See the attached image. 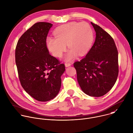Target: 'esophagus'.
Listing matches in <instances>:
<instances>
[{"label":"esophagus","instance_id":"1","mask_svg":"<svg viewBox=\"0 0 133 133\" xmlns=\"http://www.w3.org/2000/svg\"><path fill=\"white\" fill-rule=\"evenodd\" d=\"M71 65V64L70 63H66L65 64V66L66 67H68L69 66H70Z\"/></svg>","mask_w":133,"mask_h":133}]
</instances>
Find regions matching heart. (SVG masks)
<instances>
[{
    "instance_id": "obj_1",
    "label": "heart",
    "mask_w": 133,
    "mask_h": 133,
    "mask_svg": "<svg viewBox=\"0 0 133 133\" xmlns=\"http://www.w3.org/2000/svg\"><path fill=\"white\" fill-rule=\"evenodd\" d=\"M55 37L46 38L49 51L56 57H61L66 50L69 49L64 56L66 62H71L78 55L83 56L90 50L94 41V31L86 22H70L58 26L54 31Z\"/></svg>"
}]
</instances>
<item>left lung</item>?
Listing matches in <instances>:
<instances>
[{
  "mask_svg": "<svg viewBox=\"0 0 133 133\" xmlns=\"http://www.w3.org/2000/svg\"><path fill=\"white\" fill-rule=\"evenodd\" d=\"M96 33V40L85 57L76 62L79 84L82 91L91 97H101L115 83L118 74V52L111 35L91 22Z\"/></svg>",
  "mask_w": 133,
  "mask_h": 133,
  "instance_id": "obj_1",
  "label": "left lung"
}]
</instances>
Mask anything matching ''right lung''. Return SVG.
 <instances>
[{
  "mask_svg": "<svg viewBox=\"0 0 133 133\" xmlns=\"http://www.w3.org/2000/svg\"><path fill=\"white\" fill-rule=\"evenodd\" d=\"M53 24L35 23L20 37L15 52L16 63L21 85L35 100L46 102L56 97L61 87L64 64L51 56L46 37Z\"/></svg>",
  "mask_w": 133,
  "mask_h": 133,
  "instance_id": "1",
  "label": "right lung"
}]
</instances>
